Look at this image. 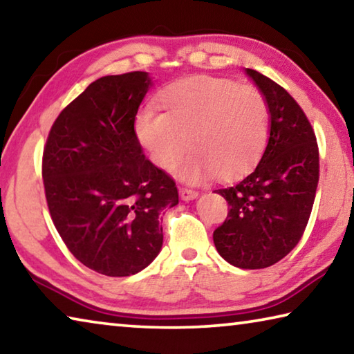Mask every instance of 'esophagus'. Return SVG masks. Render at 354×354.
<instances>
[{"label": "esophagus", "instance_id": "obj_1", "mask_svg": "<svg viewBox=\"0 0 354 354\" xmlns=\"http://www.w3.org/2000/svg\"><path fill=\"white\" fill-rule=\"evenodd\" d=\"M179 195H181L183 200L189 201V200H195L196 196H198V192L194 189H189V187H181L179 189Z\"/></svg>", "mask_w": 354, "mask_h": 354}]
</instances>
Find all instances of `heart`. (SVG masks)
<instances>
[{
	"mask_svg": "<svg viewBox=\"0 0 354 354\" xmlns=\"http://www.w3.org/2000/svg\"><path fill=\"white\" fill-rule=\"evenodd\" d=\"M164 111L145 107L136 117V134L149 159L165 171L194 154L179 176L185 181L214 175L234 179L248 171L270 136V107L254 86L200 76L178 82L162 95Z\"/></svg>",
	"mask_w": 354,
	"mask_h": 354,
	"instance_id": "1",
	"label": "heart"
}]
</instances>
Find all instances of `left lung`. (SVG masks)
<instances>
[{
	"label": "left lung",
	"instance_id": "1",
	"mask_svg": "<svg viewBox=\"0 0 354 354\" xmlns=\"http://www.w3.org/2000/svg\"><path fill=\"white\" fill-rule=\"evenodd\" d=\"M270 107V137L257 165L241 181L215 190L227 217L214 231L215 248L239 268H267L301 241L313 211L320 162L315 133L292 95L247 68Z\"/></svg>",
	"mask_w": 354,
	"mask_h": 354
}]
</instances>
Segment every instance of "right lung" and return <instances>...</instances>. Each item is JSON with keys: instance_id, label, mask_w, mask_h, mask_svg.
Instances as JSON below:
<instances>
[{"instance_id": "obj_1", "label": "right lung", "mask_w": 354, "mask_h": 354, "mask_svg": "<svg viewBox=\"0 0 354 354\" xmlns=\"http://www.w3.org/2000/svg\"><path fill=\"white\" fill-rule=\"evenodd\" d=\"M145 71L103 76L59 113L41 158L46 205L70 253L101 274H136L160 251L176 183L145 158L136 113Z\"/></svg>"}]
</instances>
